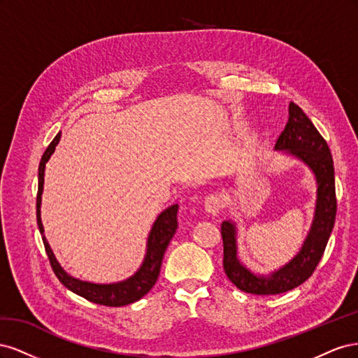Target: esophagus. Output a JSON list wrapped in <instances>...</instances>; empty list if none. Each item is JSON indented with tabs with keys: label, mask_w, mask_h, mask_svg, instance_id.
<instances>
[{
	"label": "esophagus",
	"mask_w": 358,
	"mask_h": 358,
	"mask_svg": "<svg viewBox=\"0 0 358 358\" xmlns=\"http://www.w3.org/2000/svg\"><path fill=\"white\" fill-rule=\"evenodd\" d=\"M224 208V201L220 194H210V196L206 197L204 201V209L210 215H218Z\"/></svg>",
	"instance_id": "obj_1"
}]
</instances>
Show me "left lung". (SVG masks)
<instances>
[{"mask_svg": "<svg viewBox=\"0 0 358 358\" xmlns=\"http://www.w3.org/2000/svg\"><path fill=\"white\" fill-rule=\"evenodd\" d=\"M288 112V122L278 137L275 148L300 158L315 173L318 183L315 220L312 222L305 245L296 258L267 278L255 276L241 264L236 251L234 225L229 221L222 222V264L225 275L237 288L249 294H280L305 282L315 272L334 225L338 206H336L333 158L329 145L297 104L289 103Z\"/></svg>", "mask_w": 358, "mask_h": 358, "instance_id": "1", "label": "left lung"}]
</instances>
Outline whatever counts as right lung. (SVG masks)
<instances>
[{
    "label": "right lung",
    "instance_id": "add662e5",
    "mask_svg": "<svg viewBox=\"0 0 358 358\" xmlns=\"http://www.w3.org/2000/svg\"><path fill=\"white\" fill-rule=\"evenodd\" d=\"M61 138V133L55 136L52 140L45 154L41 157L40 166H38V191H37V224L38 230L43 234V224L40 218V204H41V192H43V183H45V167L46 162L50 158V155L55 150V146L58 145ZM178 204L170 206L169 209L162 212L157 221L154 222L152 230H150L149 239H148V252L145 257V262L142 267L138 268V272L131 276L129 279L124 280V282L110 284V285H100V284H91L85 282V280L74 279L70 275L64 272L62 267L58 264L55 255H53L49 243L46 242L45 237H43V243H45V249L48 258L50 262V266L55 272L57 278L61 280L62 285H66L70 291L76 292V294L82 296L83 299L90 300L96 305L103 306H112L119 308L129 305V303H134L142 299L145 294L150 291L157 282L162 257H164L166 249L171 241V237L175 236L178 229Z\"/></svg>",
    "mask_w": 358,
    "mask_h": 358
}]
</instances>
